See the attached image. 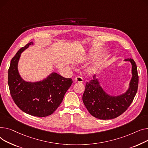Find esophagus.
<instances>
[{"label": "esophagus", "instance_id": "34e87169", "mask_svg": "<svg viewBox=\"0 0 148 148\" xmlns=\"http://www.w3.org/2000/svg\"><path fill=\"white\" fill-rule=\"evenodd\" d=\"M75 81L77 82H82L83 79H82V77L81 76H77L75 78Z\"/></svg>", "mask_w": 148, "mask_h": 148}]
</instances>
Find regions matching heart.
Returning <instances> with one entry per match:
<instances>
[{"mask_svg": "<svg viewBox=\"0 0 148 148\" xmlns=\"http://www.w3.org/2000/svg\"><path fill=\"white\" fill-rule=\"evenodd\" d=\"M84 62V61H83ZM95 71H96V67H95V66H92L91 67L89 68V70H88V72L91 73H93L95 72Z\"/></svg>", "mask_w": 148, "mask_h": 148, "instance_id": "heart-1", "label": "heart"}]
</instances>
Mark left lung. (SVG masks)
<instances>
[{"label": "left lung", "instance_id": "8db88e82", "mask_svg": "<svg viewBox=\"0 0 148 148\" xmlns=\"http://www.w3.org/2000/svg\"><path fill=\"white\" fill-rule=\"evenodd\" d=\"M132 65V77L127 91L121 95L113 96L106 93L101 86L96 76L87 82L82 95V100L90 114L100 119L115 118L123 113L133 102L137 91L138 76L137 68L134 60H124Z\"/></svg>", "mask_w": 148, "mask_h": 148}]
</instances>
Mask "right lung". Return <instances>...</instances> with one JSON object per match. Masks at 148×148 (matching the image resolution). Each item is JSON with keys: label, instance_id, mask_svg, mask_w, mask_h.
<instances>
[{"label": "right lung", "instance_id": "1", "mask_svg": "<svg viewBox=\"0 0 148 148\" xmlns=\"http://www.w3.org/2000/svg\"><path fill=\"white\" fill-rule=\"evenodd\" d=\"M33 44V42L27 43L12 58L8 83L14 101L22 111L32 116L45 117L58 108L73 81L71 78L64 77L56 72L36 82L23 80L18 71V61L22 52Z\"/></svg>", "mask_w": 148, "mask_h": 148}]
</instances>
